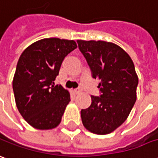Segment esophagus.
<instances>
[{
  "label": "esophagus",
  "mask_w": 158,
  "mask_h": 158,
  "mask_svg": "<svg viewBox=\"0 0 158 158\" xmlns=\"http://www.w3.org/2000/svg\"><path fill=\"white\" fill-rule=\"evenodd\" d=\"M82 92V90H81V88H76L74 90V93H76V94H79V93H80Z\"/></svg>",
  "instance_id": "1"
}]
</instances>
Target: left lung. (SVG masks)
Wrapping results in <instances>:
<instances>
[{
    "label": "left lung",
    "mask_w": 158,
    "mask_h": 158,
    "mask_svg": "<svg viewBox=\"0 0 158 158\" xmlns=\"http://www.w3.org/2000/svg\"><path fill=\"white\" fill-rule=\"evenodd\" d=\"M93 78L100 82V96H91L92 104L81 110V119L89 131L106 135L126 120L137 99L138 75L132 60L123 48L103 40H77Z\"/></svg>",
    "instance_id": "1"
}]
</instances>
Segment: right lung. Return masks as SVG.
Listing matches in <instances>:
<instances>
[{
	"label": "right lung",
	"mask_w": 158,
	"mask_h": 158,
	"mask_svg": "<svg viewBox=\"0 0 158 158\" xmlns=\"http://www.w3.org/2000/svg\"><path fill=\"white\" fill-rule=\"evenodd\" d=\"M77 48L74 40L42 39L21 53L13 79L16 106L23 118L38 130L58 126L70 93L54 80L65 57Z\"/></svg>",
	"instance_id": "1"
}]
</instances>
